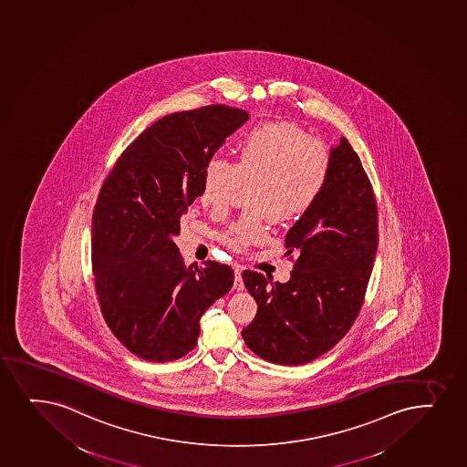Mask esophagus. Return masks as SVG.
I'll return each mask as SVG.
<instances>
[{
  "mask_svg": "<svg viewBox=\"0 0 467 467\" xmlns=\"http://www.w3.org/2000/svg\"><path fill=\"white\" fill-rule=\"evenodd\" d=\"M234 288L238 291L244 290V284H243L242 269H235V282H234Z\"/></svg>",
  "mask_w": 467,
  "mask_h": 467,
  "instance_id": "esophagus-1",
  "label": "esophagus"
}]
</instances>
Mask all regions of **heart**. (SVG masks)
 <instances>
[{
	"label": "heart",
	"instance_id": "1",
	"mask_svg": "<svg viewBox=\"0 0 467 467\" xmlns=\"http://www.w3.org/2000/svg\"><path fill=\"white\" fill-rule=\"evenodd\" d=\"M332 156L322 140L286 121L262 124L236 146L235 163L212 157L201 176L199 199L213 213H224L242 187L247 190L251 212L221 234L232 251L265 242L266 216L290 223L308 213L327 183Z\"/></svg>",
	"mask_w": 467,
	"mask_h": 467
}]
</instances>
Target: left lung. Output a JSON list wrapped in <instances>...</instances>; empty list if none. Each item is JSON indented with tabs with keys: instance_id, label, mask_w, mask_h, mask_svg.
<instances>
[{
	"instance_id": "obj_1",
	"label": "left lung",
	"mask_w": 467,
	"mask_h": 467,
	"mask_svg": "<svg viewBox=\"0 0 467 467\" xmlns=\"http://www.w3.org/2000/svg\"><path fill=\"white\" fill-rule=\"evenodd\" d=\"M332 167L315 207L285 236L297 254L291 279L271 282L244 271L257 315L243 328L247 348L284 366L310 363L343 339L365 300L377 244L379 216L369 177L348 139L330 150Z\"/></svg>"
}]
</instances>
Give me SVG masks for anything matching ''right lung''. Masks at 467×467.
Masks as SVG:
<instances>
[{"label":"right lung","instance_id":"obj_1","mask_svg":"<svg viewBox=\"0 0 467 467\" xmlns=\"http://www.w3.org/2000/svg\"><path fill=\"white\" fill-rule=\"evenodd\" d=\"M247 119L223 104L167 115L123 150L102 183L91 218L95 288L109 328L140 358H182L198 343L204 311L231 291V266H185L172 238L199 196L205 163Z\"/></svg>","mask_w":467,"mask_h":467}]
</instances>
